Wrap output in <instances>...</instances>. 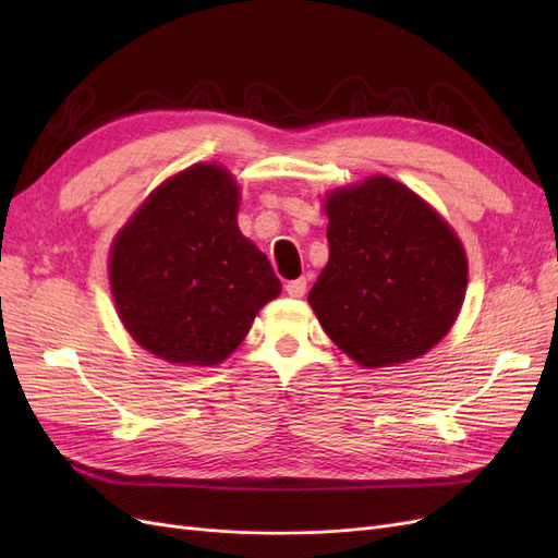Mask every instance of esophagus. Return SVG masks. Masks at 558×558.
Returning a JSON list of instances; mask_svg holds the SVG:
<instances>
[{"label": "esophagus", "instance_id": "esophagus-1", "mask_svg": "<svg viewBox=\"0 0 558 558\" xmlns=\"http://www.w3.org/2000/svg\"><path fill=\"white\" fill-rule=\"evenodd\" d=\"M307 291V279H293L286 283V293H289L291 298H302Z\"/></svg>", "mask_w": 558, "mask_h": 558}]
</instances>
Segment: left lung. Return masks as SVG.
<instances>
[{
  "label": "left lung",
  "instance_id": "8db88e82",
  "mask_svg": "<svg viewBox=\"0 0 558 558\" xmlns=\"http://www.w3.org/2000/svg\"><path fill=\"white\" fill-rule=\"evenodd\" d=\"M330 258L310 305L363 367L424 356L461 312L468 260L445 218L408 185L369 177L326 197Z\"/></svg>",
  "mask_w": 558,
  "mask_h": 558
}]
</instances>
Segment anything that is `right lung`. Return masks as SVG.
<instances>
[{
    "label": "right lung",
    "instance_id": "add662e5",
    "mask_svg": "<svg viewBox=\"0 0 558 558\" xmlns=\"http://www.w3.org/2000/svg\"><path fill=\"white\" fill-rule=\"evenodd\" d=\"M240 189L218 165L167 179L116 234L109 279L132 340L174 365H218L281 293L238 228Z\"/></svg>",
    "mask_w": 558,
    "mask_h": 558
}]
</instances>
